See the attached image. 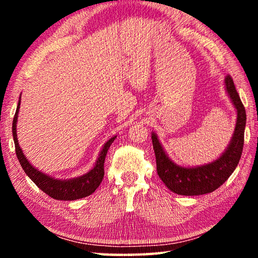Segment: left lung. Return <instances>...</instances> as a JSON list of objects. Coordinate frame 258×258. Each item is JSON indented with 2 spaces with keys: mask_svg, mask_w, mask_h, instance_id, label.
<instances>
[{
  "mask_svg": "<svg viewBox=\"0 0 258 258\" xmlns=\"http://www.w3.org/2000/svg\"><path fill=\"white\" fill-rule=\"evenodd\" d=\"M224 83L226 92L234 108L237 109V123L230 145L220 158L209 164L196 166V167L178 166L166 155L157 134H151L158 176L169 190L177 195L199 196L213 192L228 180L241 158L244 126H246V110L235 90L232 77L230 75L226 76Z\"/></svg>",
  "mask_w": 258,
  "mask_h": 258,
  "instance_id": "8db88e82",
  "label": "left lung"
}]
</instances>
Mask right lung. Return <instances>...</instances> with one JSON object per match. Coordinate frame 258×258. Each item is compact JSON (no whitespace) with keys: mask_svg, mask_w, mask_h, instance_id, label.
Masks as SVG:
<instances>
[{"mask_svg":"<svg viewBox=\"0 0 258 258\" xmlns=\"http://www.w3.org/2000/svg\"><path fill=\"white\" fill-rule=\"evenodd\" d=\"M19 108L20 99L14 117V123H12V135H14L17 157H18L21 167H23L30 180L40 187L43 192H45L47 196L56 200H69L71 202V200L81 199L92 195L100 185V183L102 182V178L104 176V159H106L109 147L111 146L116 137H112L104 143L102 150L97 159V163H95L94 167L90 172H87L82 176L69 178V180H56V178L51 177L47 174L42 173L37 168H35L29 163L28 159L26 158L23 150L19 147L18 139H17V120H18Z\"/></svg>","mask_w":258,"mask_h":258,"instance_id":"right-lung-1","label":"right lung"}]
</instances>
